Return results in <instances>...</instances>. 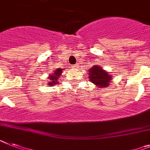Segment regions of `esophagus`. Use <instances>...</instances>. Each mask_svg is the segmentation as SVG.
<instances>
[{"mask_svg":"<svg viewBox=\"0 0 150 150\" xmlns=\"http://www.w3.org/2000/svg\"><path fill=\"white\" fill-rule=\"evenodd\" d=\"M78 67H79V66H78L77 64H75V65H73L72 67H73V68H77Z\"/></svg>","mask_w":150,"mask_h":150,"instance_id":"34e87169","label":"esophagus"}]
</instances>
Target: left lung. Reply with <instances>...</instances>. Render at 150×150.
Instances as JSON below:
<instances>
[{
	"mask_svg": "<svg viewBox=\"0 0 150 150\" xmlns=\"http://www.w3.org/2000/svg\"><path fill=\"white\" fill-rule=\"evenodd\" d=\"M87 76L91 83H93L96 87L98 88V89L108 87L113 77L112 75L109 74L106 70H103L102 67L98 65L92 67L89 69Z\"/></svg>",
	"mask_w": 150,
	"mask_h": 150,
	"instance_id": "8db88e82",
	"label": "left lung"
}]
</instances>
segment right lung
Returning <instances> with one entry per match:
<instances>
[{"instance_id":"obj_1","label":"right lung","mask_w":150,"mask_h":150,"mask_svg":"<svg viewBox=\"0 0 150 150\" xmlns=\"http://www.w3.org/2000/svg\"><path fill=\"white\" fill-rule=\"evenodd\" d=\"M63 70L64 69L61 68H57L56 70H54L53 71V74H50L49 76H48V79H49V80L48 81V85L49 86H54L56 84L58 83V82H59V78L61 77V74L63 73Z\"/></svg>"}]
</instances>
